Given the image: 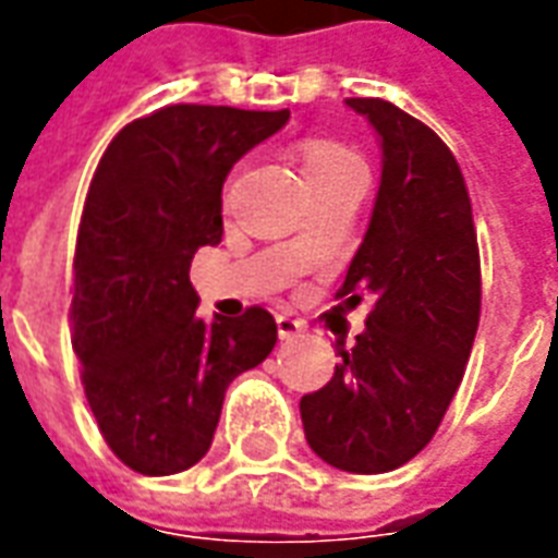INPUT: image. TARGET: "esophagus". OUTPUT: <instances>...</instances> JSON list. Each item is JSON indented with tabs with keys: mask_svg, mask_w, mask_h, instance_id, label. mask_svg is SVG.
Segmentation results:
<instances>
[{
	"mask_svg": "<svg viewBox=\"0 0 558 558\" xmlns=\"http://www.w3.org/2000/svg\"><path fill=\"white\" fill-rule=\"evenodd\" d=\"M302 331H304V323H302V319H295V316H290V314H280V316H278V338H280V340L299 338Z\"/></svg>",
	"mask_w": 558,
	"mask_h": 558,
	"instance_id": "esophagus-1",
	"label": "esophagus"
}]
</instances>
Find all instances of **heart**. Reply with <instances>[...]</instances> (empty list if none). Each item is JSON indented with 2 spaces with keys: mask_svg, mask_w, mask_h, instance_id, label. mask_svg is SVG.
<instances>
[{
  "mask_svg": "<svg viewBox=\"0 0 558 558\" xmlns=\"http://www.w3.org/2000/svg\"><path fill=\"white\" fill-rule=\"evenodd\" d=\"M302 170L307 184H319L338 179L343 172L364 170V167L350 148L338 146V143H307L302 148Z\"/></svg>",
  "mask_w": 558,
  "mask_h": 558,
  "instance_id": "obj_1",
  "label": "heart"
}]
</instances>
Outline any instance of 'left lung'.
<instances>
[{
	"label": "left lung",
	"mask_w": 558,
	"mask_h": 558,
	"mask_svg": "<svg viewBox=\"0 0 558 558\" xmlns=\"http://www.w3.org/2000/svg\"><path fill=\"white\" fill-rule=\"evenodd\" d=\"M379 134L371 227L338 299L371 295L364 331L326 386L304 395V439L328 466L379 475L430 442L466 371L481 316L472 203L451 148L383 98H347Z\"/></svg>",
	"instance_id": "1"
}]
</instances>
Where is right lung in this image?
<instances>
[{
	"mask_svg": "<svg viewBox=\"0 0 558 558\" xmlns=\"http://www.w3.org/2000/svg\"><path fill=\"white\" fill-rule=\"evenodd\" d=\"M290 110L172 104L134 119L92 175L74 254L71 343L92 415L140 475L203 460L223 395L278 343L275 316H196L191 259L223 235L232 163L278 134Z\"/></svg>",
	"mask_w": 558,
	"mask_h": 558,
	"instance_id": "obj_1",
	"label": "right lung"
}]
</instances>
